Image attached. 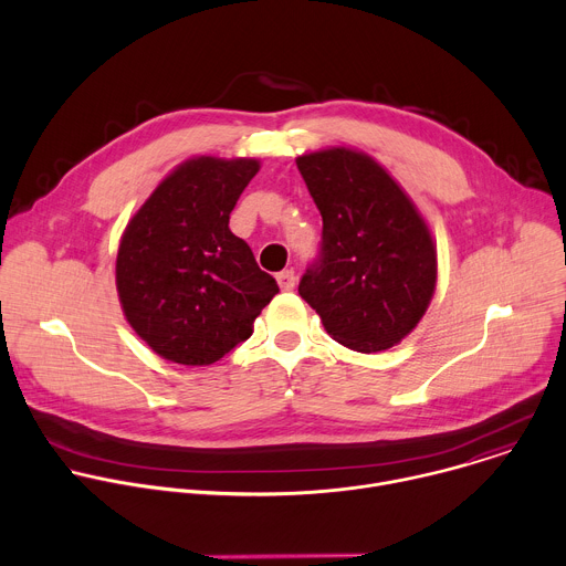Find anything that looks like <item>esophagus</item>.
I'll return each mask as SVG.
<instances>
[{"mask_svg":"<svg viewBox=\"0 0 566 566\" xmlns=\"http://www.w3.org/2000/svg\"><path fill=\"white\" fill-rule=\"evenodd\" d=\"M277 284L282 291H293L295 289V271L286 269V271L277 273Z\"/></svg>","mask_w":566,"mask_h":566,"instance_id":"esophagus-1","label":"esophagus"}]
</instances>
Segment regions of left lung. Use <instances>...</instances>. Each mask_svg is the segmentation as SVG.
I'll use <instances>...</instances> for the list:
<instances>
[{"label":"left lung","instance_id":"obj_1","mask_svg":"<svg viewBox=\"0 0 566 566\" xmlns=\"http://www.w3.org/2000/svg\"><path fill=\"white\" fill-rule=\"evenodd\" d=\"M322 214L317 258L300 295L340 345L394 347L423 317L437 284V251L410 197L363 151L334 147L297 156Z\"/></svg>","mask_w":566,"mask_h":566}]
</instances>
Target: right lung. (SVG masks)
<instances>
[{
	"label": "right lung",
	"instance_id": "add662e5",
	"mask_svg": "<svg viewBox=\"0 0 566 566\" xmlns=\"http://www.w3.org/2000/svg\"><path fill=\"white\" fill-rule=\"evenodd\" d=\"M258 170L255 158H190L125 228L118 297L132 329L166 360L217 363L251 338L255 317L280 293L228 228Z\"/></svg>",
	"mask_w": 566,
	"mask_h": 566
}]
</instances>
